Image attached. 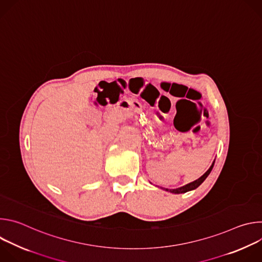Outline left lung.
<instances>
[{"mask_svg":"<svg viewBox=\"0 0 262 262\" xmlns=\"http://www.w3.org/2000/svg\"><path fill=\"white\" fill-rule=\"evenodd\" d=\"M214 161H215V160H214ZM214 161L212 162V164H211V166L209 167V169H208L201 177H199L198 179L194 180L193 182H190V183H188V184L182 185V186H180V188H177V189H163V188H162V189L165 190V191H167V192L173 193V194H183V193L190 192V191H193V190L197 189L198 186L206 179V177L210 174V172H211V170H212V168H213V165H214Z\"/></svg>","mask_w":262,"mask_h":262,"instance_id":"8db88e82","label":"left lung"}]
</instances>
